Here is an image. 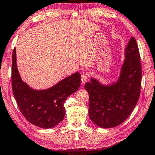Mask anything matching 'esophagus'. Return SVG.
I'll use <instances>...</instances> for the list:
<instances>
[{
  "label": "esophagus",
  "mask_w": 155,
  "mask_h": 155,
  "mask_svg": "<svg viewBox=\"0 0 155 155\" xmlns=\"http://www.w3.org/2000/svg\"><path fill=\"white\" fill-rule=\"evenodd\" d=\"M88 76H89V73L87 72H82L81 82H82V83H83V85H84V84L87 82V78H88Z\"/></svg>",
  "instance_id": "esophagus-1"
}]
</instances>
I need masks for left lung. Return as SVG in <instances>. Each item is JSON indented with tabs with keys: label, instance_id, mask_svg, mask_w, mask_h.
<instances>
[{
	"label": "left lung",
	"instance_id": "obj_1",
	"mask_svg": "<svg viewBox=\"0 0 155 155\" xmlns=\"http://www.w3.org/2000/svg\"><path fill=\"white\" fill-rule=\"evenodd\" d=\"M86 83L89 94V116L101 128H113L123 123L136 106L140 95L142 65L136 39L131 37L125 49V60L118 81L101 84L95 78Z\"/></svg>",
	"mask_w": 155,
	"mask_h": 155
}]
</instances>
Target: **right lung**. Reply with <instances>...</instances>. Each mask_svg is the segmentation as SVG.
<instances>
[{"label": "right lung", "mask_w": 155, "mask_h": 155, "mask_svg": "<svg viewBox=\"0 0 155 155\" xmlns=\"http://www.w3.org/2000/svg\"><path fill=\"white\" fill-rule=\"evenodd\" d=\"M11 83L13 93L21 112L33 125L49 129L62 121L65 115L64 104L69 95L81 85V74L76 72L50 88L34 90L21 80L16 64V48L13 51Z\"/></svg>", "instance_id": "add662e5"}]
</instances>
